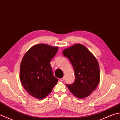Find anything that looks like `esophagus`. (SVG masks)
Returning a JSON list of instances; mask_svg holds the SVG:
<instances>
[{
  "mask_svg": "<svg viewBox=\"0 0 120 120\" xmlns=\"http://www.w3.org/2000/svg\"><path fill=\"white\" fill-rule=\"evenodd\" d=\"M60 80L61 81H63L64 80V78H60Z\"/></svg>",
  "mask_w": 120,
  "mask_h": 120,
  "instance_id": "obj_1",
  "label": "esophagus"
}]
</instances>
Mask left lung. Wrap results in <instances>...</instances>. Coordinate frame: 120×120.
Returning a JSON list of instances; mask_svg holds the SVG:
<instances>
[{"instance_id":"1","label":"left lung","mask_w":120,"mask_h":120,"mask_svg":"<svg viewBox=\"0 0 120 120\" xmlns=\"http://www.w3.org/2000/svg\"><path fill=\"white\" fill-rule=\"evenodd\" d=\"M63 54L73 65L75 76L74 83L66 84L68 88L78 98L89 96L100 81L98 61L86 47L80 44L65 49Z\"/></svg>"}]
</instances>
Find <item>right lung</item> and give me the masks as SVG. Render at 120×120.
Masks as SVG:
<instances>
[{
	"instance_id": "right-lung-1",
	"label": "right lung",
	"mask_w": 120,
	"mask_h": 120,
	"mask_svg": "<svg viewBox=\"0 0 120 120\" xmlns=\"http://www.w3.org/2000/svg\"><path fill=\"white\" fill-rule=\"evenodd\" d=\"M58 51L57 47L44 44L32 46L24 55L21 63L20 78L28 93L38 99L47 96L57 83L50 62Z\"/></svg>"
}]
</instances>
